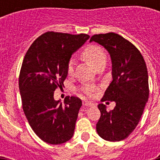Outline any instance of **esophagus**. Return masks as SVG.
Listing matches in <instances>:
<instances>
[{
  "instance_id": "obj_1",
  "label": "esophagus",
  "mask_w": 160,
  "mask_h": 160,
  "mask_svg": "<svg viewBox=\"0 0 160 160\" xmlns=\"http://www.w3.org/2000/svg\"><path fill=\"white\" fill-rule=\"evenodd\" d=\"M83 105L85 107H90V106H92L93 104L90 101H83Z\"/></svg>"
}]
</instances>
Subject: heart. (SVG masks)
<instances>
[{"label":"heart","instance_id":"b5f03b06","mask_svg":"<svg viewBox=\"0 0 160 160\" xmlns=\"http://www.w3.org/2000/svg\"><path fill=\"white\" fill-rule=\"evenodd\" d=\"M82 55L95 68H97L100 65L106 63V55L105 51L100 46L96 45H90L87 46L83 51ZM74 69H75V61L74 60H70L67 65L68 75H72L74 73ZM83 91L88 95H92L93 94V89L90 86L84 87Z\"/></svg>","mask_w":160,"mask_h":160}]
</instances>
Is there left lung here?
<instances>
[{
	"label": "left lung",
	"instance_id": "left-lung-1",
	"mask_svg": "<svg viewBox=\"0 0 160 160\" xmlns=\"http://www.w3.org/2000/svg\"><path fill=\"white\" fill-rule=\"evenodd\" d=\"M92 41L104 46L111 58L113 80L101 101L116 104L109 112L104 104L98 105L100 118L96 130L105 140L120 141L136 128L149 99L146 64L139 50L118 34L94 35L90 42Z\"/></svg>",
	"mask_w": 160,
	"mask_h": 160
}]
</instances>
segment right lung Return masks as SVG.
I'll list each match as a JSON object with an SVG mask.
<instances>
[{
    "mask_svg": "<svg viewBox=\"0 0 160 160\" xmlns=\"http://www.w3.org/2000/svg\"><path fill=\"white\" fill-rule=\"evenodd\" d=\"M90 38L48 31L39 36L24 57L19 76L22 108L31 129L44 142L60 144L72 138L81 100L67 96L64 104L54 100L62 88L72 54Z\"/></svg>",
    "mask_w": 160,
    "mask_h": 160,
    "instance_id": "1",
    "label": "right lung"
}]
</instances>
